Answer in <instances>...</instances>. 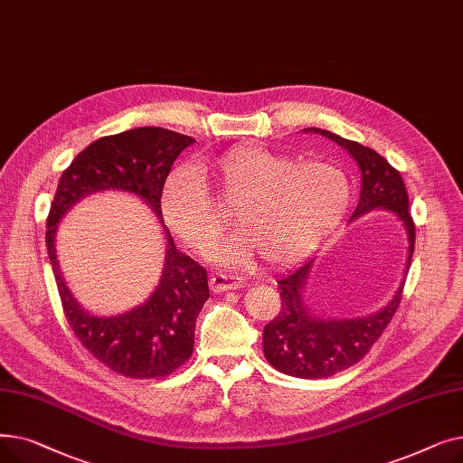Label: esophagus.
Here are the masks:
<instances>
[{"label":"esophagus","mask_w":463,"mask_h":463,"mask_svg":"<svg viewBox=\"0 0 463 463\" xmlns=\"http://www.w3.org/2000/svg\"><path fill=\"white\" fill-rule=\"evenodd\" d=\"M241 279L234 278V276H225V274H215L210 279V287L213 293H223V290H232V288H240Z\"/></svg>","instance_id":"1"}]
</instances>
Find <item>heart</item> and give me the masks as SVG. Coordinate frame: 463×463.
I'll list each match as a JSON object with an SVG mask.
<instances>
[{"instance_id":"b5f03b06","label":"heart","mask_w":463,"mask_h":463,"mask_svg":"<svg viewBox=\"0 0 463 463\" xmlns=\"http://www.w3.org/2000/svg\"><path fill=\"white\" fill-rule=\"evenodd\" d=\"M203 175L213 180L219 197L232 203L238 232L217 253L229 264L255 253L269 264L295 262L342 222L351 204L349 180L334 165L236 146L215 159H201L197 168H175L161 189L166 225L201 255L210 253L225 225Z\"/></svg>"}]
</instances>
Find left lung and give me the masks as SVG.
Returning <instances> with one entry per match:
<instances>
[{
  "label": "left lung",
  "mask_w": 463,
  "mask_h": 463,
  "mask_svg": "<svg viewBox=\"0 0 463 463\" xmlns=\"http://www.w3.org/2000/svg\"><path fill=\"white\" fill-rule=\"evenodd\" d=\"M304 131L321 133L345 148L358 163L362 173L360 199L353 217H358L373 208H383L400 217L407 231V264L415 251V223L409 212L407 189L402 175L375 150L347 140L325 129L307 128ZM313 259L298 269L287 272L278 281L281 309L278 317L264 326L262 351L266 360L278 372L300 379H323L351 368L370 353L402 302L403 283L394 298L381 311L358 319H323L313 315L304 300V288L311 272Z\"/></svg>",
  "instance_id": "left-lung-1"
}]
</instances>
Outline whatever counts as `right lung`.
<instances>
[{
  "label": "right lung",
  "mask_w": 463,
  "mask_h": 463,
  "mask_svg": "<svg viewBox=\"0 0 463 463\" xmlns=\"http://www.w3.org/2000/svg\"><path fill=\"white\" fill-rule=\"evenodd\" d=\"M194 142L163 128H138L91 142L63 170L46 217L51 257L63 313L79 342L112 372L131 379L170 375L193 354L194 323L210 297L208 274L180 253L165 229L166 253L159 285L138 307L114 317L86 311L67 288L56 257V227L80 199L97 191L137 194L163 223L161 189L176 157Z\"/></svg>",
  "instance_id": "obj_1"
}]
</instances>
